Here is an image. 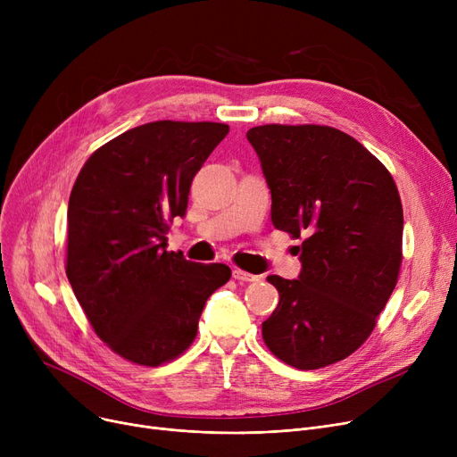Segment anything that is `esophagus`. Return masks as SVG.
<instances>
[{
  "label": "esophagus",
  "mask_w": 457,
  "mask_h": 457,
  "mask_svg": "<svg viewBox=\"0 0 457 457\" xmlns=\"http://www.w3.org/2000/svg\"><path fill=\"white\" fill-rule=\"evenodd\" d=\"M233 278H235V279H238V281H248V283H252V281H259V279H261V276L250 274V272L241 270V269H235V270H233Z\"/></svg>",
  "instance_id": "esophagus-1"
}]
</instances>
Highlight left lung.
<instances>
[{"mask_svg":"<svg viewBox=\"0 0 457 457\" xmlns=\"http://www.w3.org/2000/svg\"><path fill=\"white\" fill-rule=\"evenodd\" d=\"M246 137L272 192L274 228L303 237L300 278H267L279 303L262 341L295 369L333 365L370 337L396 287V183L363 144L329 126L267 124Z\"/></svg>","mask_w":457,"mask_h":457,"instance_id":"obj_1","label":"left lung"}]
</instances>
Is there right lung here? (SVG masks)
<instances>
[{
    "mask_svg": "<svg viewBox=\"0 0 457 457\" xmlns=\"http://www.w3.org/2000/svg\"><path fill=\"white\" fill-rule=\"evenodd\" d=\"M228 131L174 120L128 129L87 159L71 188L68 281L96 335L135 365L179 357L231 278L222 262L166 252L168 222L185 214L192 179Z\"/></svg>",
    "mask_w": 457,
    "mask_h": 457,
    "instance_id": "1",
    "label": "right lung"
}]
</instances>
